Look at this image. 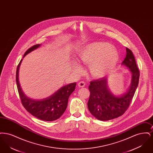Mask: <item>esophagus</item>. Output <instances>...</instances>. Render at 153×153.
Segmentation results:
<instances>
[{"mask_svg": "<svg viewBox=\"0 0 153 153\" xmlns=\"http://www.w3.org/2000/svg\"><path fill=\"white\" fill-rule=\"evenodd\" d=\"M85 85V82L84 81H80V82H79V84H78V86L79 87H84Z\"/></svg>", "mask_w": 153, "mask_h": 153, "instance_id": "1", "label": "esophagus"}]
</instances>
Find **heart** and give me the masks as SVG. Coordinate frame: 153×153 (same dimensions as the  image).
Listing matches in <instances>:
<instances>
[{"instance_id": "b5f03b06", "label": "heart", "mask_w": 153, "mask_h": 153, "mask_svg": "<svg viewBox=\"0 0 153 153\" xmlns=\"http://www.w3.org/2000/svg\"><path fill=\"white\" fill-rule=\"evenodd\" d=\"M119 59L118 51L111 44L105 42H95L83 46L78 53L80 64L89 65V72L96 79H102L111 73ZM78 72H81L79 65L74 67Z\"/></svg>"}]
</instances>
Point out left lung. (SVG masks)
<instances>
[{"label":"left lung","mask_w":153,"mask_h":153,"mask_svg":"<svg viewBox=\"0 0 153 153\" xmlns=\"http://www.w3.org/2000/svg\"><path fill=\"white\" fill-rule=\"evenodd\" d=\"M126 56L122 65L128 68L131 74V84L121 95H114L110 91L108 78L91 81L89 85L90 96L88 108L96 119L107 121L122 115L128 108L138 85L139 71L131 50L126 48Z\"/></svg>","instance_id":"left-lung-1"}]
</instances>
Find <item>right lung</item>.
<instances>
[{
    "instance_id": "right-lung-1",
    "label": "right lung",
    "mask_w": 153,
    "mask_h": 153,
    "mask_svg": "<svg viewBox=\"0 0 153 153\" xmlns=\"http://www.w3.org/2000/svg\"><path fill=\"white\" fill-rule=\"evenodd\" d=\"M41 45V44L36 45L30 48L25 52L23 58L30 52L38 49ZM22 59L17 66L16 82L23 106L33 116L39 119L48 122L58 119L66 109L69 97L74 91L76 83L73 82L64 85L59 88L52 95L44 99L30 98L23 92L19 81V70Z\"/></svg>"
}]
</instances>
